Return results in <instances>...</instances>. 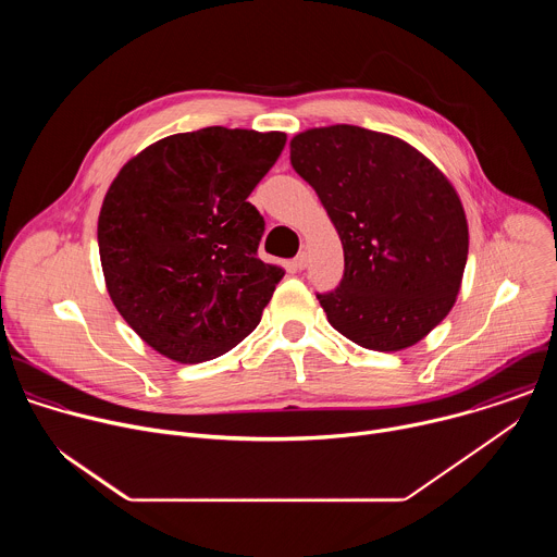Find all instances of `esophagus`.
<instances>
[{
	"mask_svg": "<svg viewBox=\"0 0 557 557\" xmlns=\"http://www.w3.org/2000/svg\"><path fill=\"white\" fill-rule=\"evenodd\" d=\"M290 264H293V269H295V271H301V269L306 267V253H299V256H295V260H293Z\"/></svg>",
	"mask_w": 557,
	"mask_h": 557,
	"instance_id": "obj_1",
	"label": "esophagus"
}]
</instances>
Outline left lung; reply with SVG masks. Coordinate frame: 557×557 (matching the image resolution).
<instances>
[{
    "instance_id": "obj_1",
    "label": "left lung",
    "mask_w": 557,
    "mask_h": 557,
    "mask_svg": "<svg viewBox=\"0 0 557 557\" xmlns=\"http://www.w3.org/2000/svg\"><path fill=\"white\" fill-rule=\"evenodd\" d=\"M290 165L344 247L339 286L317 295L331 326L379 352L421 342L451 310L467 264V218L447 176L406 140L357 125L293 136Z\"/></svg>"
}]
</instances>
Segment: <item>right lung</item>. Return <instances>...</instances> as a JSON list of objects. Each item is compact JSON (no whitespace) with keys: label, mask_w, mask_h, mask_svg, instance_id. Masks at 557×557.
Segmentation results:
<instances>
[{"label":"right lung","mask_w":557,"mask_h":557,"mask_svg":"<svg viewBox=\"0 0 557 557\" xmlns=\"http://www.w3.org/2000/svg\"><path fill=\"white\" fill-rule=\"evenodd\" d=\"M284 132L205 127L136 153L99 213L108 293L134 333L178 363L228 352L262 320L284 269L264 264L247 202Z\"/></svg>","instance_id":"obj_1"}]
</instances>
